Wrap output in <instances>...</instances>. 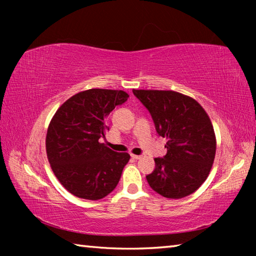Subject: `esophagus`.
<instances>
[{"mask_svg":"<svg viewBox=\"0 0 256 256\" xmlns=\"http://www.w3.org/2000/svg\"><path fill=\"white\" fill-rule=\"evenodd\" d=\"M131 157H132L133 159H136V160L141 159V156H138V154H131Z\"/></svg>","mask_w":256,"mask_h":256,"instance_id":"1","label":"esophagus"}]
</instances>
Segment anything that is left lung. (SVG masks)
<instances>
[{"instance_id":"1","label":"left lung","mask_w":256,"mask_h":256,"mask_svg":"<svg viewBox=\"0 0 256 256\" xmlns=\"http://www.w3.org/2000/svg\"><path fill=\"white\" fill-rule=\"evenodd\" d=\"M133 94L167 140L166 156L154 158V170L146 176L150 188L168 198L194 193L209 176L216 149L206 112L196 99L172 90L133 89Z\"/></svg>"}]
</instances>
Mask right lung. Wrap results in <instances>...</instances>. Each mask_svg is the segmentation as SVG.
<instances>
[{
    "label": "right lung",
    "instance_id": "1",
    "mask_svg": "<svg viewBox=\"0 0 256 256\" xmlns=\"http://www.w3.org/2000/svg\"><path fill=\"white\" fill-rule=\"evenodd\" d=\"M123 90L89 89L60 106L46 134L52 170L68 192L86 200H100L118 184L130 154L115 152L99 138L105 136V120L128 100Z\"/></svg>",
    "mask_w": 256,
    "mask_h": 256
}]
</instances>
